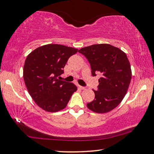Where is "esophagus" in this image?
I'll return each instance as SVG.
<instances>
[{
    "instance_id": "1",
    "label": "esophagus",
    "mask_w": 154,
    "mask_h": 154,
    "mask_svg": "<svg viewBox=\"0 0 154 154\" xmlns=\"http://www.w3.org/2000/svg\"><path fill=\"white\" fill-rule=\"evenodd\" d=\"M79 88H80V89H82V90H84V89H85V87L80 86V85H79Z\"/></svg>"
}]
</instances>
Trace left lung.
I'll list each match as a JSON object with an SVG mask.
<instances>
[{"instance_id":"obj_1","label":"left lung","mask_w":154,"mask_h":154,"mask_svg":"<svg viewBox=\"0 0 154 154\" xmlns=\"http://www.w3.org/2000/svg\"><path fill=\"white\" fill-rule=\"evenodd\" d=\"M90 63L91 74H100L95 99L87 103L92 112L105 113L115 109L123 100L131 79V69L123 51L109 44H96L80 49Z\"/></svg>"}]
</instances>
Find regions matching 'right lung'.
<instances>
[{"instance_id":"1","label":"right lung","mask_w":154,"mask_h":154,"mask_svg":"<svg viewBox=\"0 0 154 154\" xmlns=\"http://www.w3.org/2000/svg\"><path fill=\"white\" fill-rule=\"evenodd\" d=\"M79 49L58 44H48L32 51L26 58L23 79L27 91L39 107L57 112L67 106L77 90L72 82L58 79L71 56Z\"/></svg>"}]
</instances>
